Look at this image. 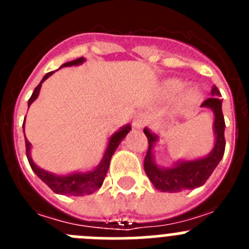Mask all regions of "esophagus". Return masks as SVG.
Masks as SVG:
<instances>
[{"label":"esophagus","mask_w":249,"mask_h":249,"mask_svg":"<svg viewBox=\"0 0 249 249\" xmlns=\"http://www.w3.org/2000/svg\"><path fill=\"white\" fill-rule=\"evenodd\" d=\"M147 122H148V117H147V114L140 112V113H137L135 116L132 124H133V127H135V128L140 129V128H142V127L146 126Z\"/></svg>","instance_id":"1"}]
</instances>
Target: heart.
Wrapping results in <instances>:
<instances>
[{
  "instance_id": "1",
  "label": "heart",
  "mask_w": 249,
  "mask_h": 249,
  "mask_svg": "<svg viewBox=\"0 0 249 249\" xmlns=\"http://www.w3.org/2000/svg\"><path fill=\"white\" fill-rule=\"evenodd\" d=\"M183 83L181 81L178 80H171L168 82H166L164 85V92H166L168 96H177L182 92L183 89ZM199 98V93L198 91L196 89H187L186 92L183 93V97H182V102H183L184 106H192L195 105Z\"/></svg>"
}]
</instances>
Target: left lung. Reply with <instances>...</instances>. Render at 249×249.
<instances>
[{
  "label": "left lung",
  "mask_w": 249,
  "mask_h": 249,
  "mask_svg": "<svg viewBox=\"0 0 249 249\" xmlns=\"http://www.w3.org/2000/svg\"><path fill=\"white\" fill-rule=\"evenodd\" d=\"M212 96L202 103V107L210 108L214 113V131L215 143L210 155L207 157L193 160H179L173 167L163 168L158 167L153 160V147L157 142L158 137L144 128V135L148 140V149L144 157V171L153 183V186L160 192H181L186 190H193L206 183L214 168L218 166L226 148L224 140V117L222 113V101L217 96H221L218 89L213 86Z\"/></svg>",
  "instance_id": "obj_1"
}]
</instances>
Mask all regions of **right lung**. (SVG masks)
<instances>
[{
    "mask_svg": "<svg viewBox=\"0 0 249 249\" xmlns=\"http://www.w3.org/2000/svg\"><path fill=\"white\" fill-rule=\"evenodd\" d=\"M85 62V58L80 57V58L73 59L71 62H66L61 66L62 67H68V66H77L81 65V63ZM53 72H48L47 74H45V77L42 78V81L39 82V85L35 89L34 93L31 96V98L28 100V107L31 106V103L34 102L39 94V89H41V86L42 83L47 80L48 77ZM23 129H25V123H23ZM131 131V126L127 124V126L122 127L120 131H117L116 133L111 136L108 141V146L106 148L105 155H103L102 160L100 162L96 168L93 171H89V172H76L72 173V175L67 176H57L53 173L47 172L45 169L39 168L38 166L35 164V162L31 158V143L28 142V140L25 136V142H26V156H27L28 163H30L31 168L38 176L51 190L53 191L54 193H58V195H65V196H86L91 195L94 191H97L103 183V179H105L106 175H107V171H108L109 162H111V158L113 156L114 151L117 149V147L120 146V143L123 141V138L126 137L127 133Z\"/></svg>",
    "mask_w": 249,
    "mask_h": 249,
    "instance_id": "obj_1",
    "label": "right lung"
}]
</instances>
